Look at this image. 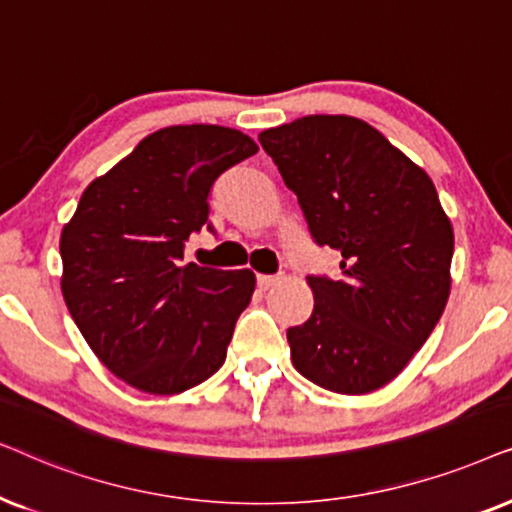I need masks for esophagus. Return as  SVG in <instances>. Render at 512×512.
Returning a JSON list of instances; mask_svg holds the SVG:
<instances>
[{
	"label": "esophagus",
	"mask_w": 512,
	"mask_h": 512,
	"mask_svg": "<svg viewBox=\"0 0 512 512\" xmlns=\"http://www.w3.org/2000/svg\"><path fill=\"white\" fill-rule=\"evenodd\" d=\"M276 283H281V276H264V274L257 276V285H260L262 290H269V288H274Z\"/></svg>",
	"instance_id": "34e87169"
}]
</instances>
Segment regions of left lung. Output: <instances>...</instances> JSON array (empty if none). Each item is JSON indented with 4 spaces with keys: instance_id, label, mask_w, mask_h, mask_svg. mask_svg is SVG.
I'll use <instances>...</instances> for the list:
<instances>
[{
    "instance_id": "1",
    "label": "left lung",
    "mask_w": 512,
    "mask_h": 512,
    "mask_svg": "<svg viewBox=\"0 0 512 512\" xmlns=\"http://www.w3.org/2000/svg\"><path fill=\"white\" fill-rule=\"evenodd\" d=\"M260 142L316 243L342 252V281L306 278L313 313L288 330L292 365L327 391H377L424 346L452 288L454 229L433 180L346 114L267 128Z\"/></svg>"
}]
</instances>
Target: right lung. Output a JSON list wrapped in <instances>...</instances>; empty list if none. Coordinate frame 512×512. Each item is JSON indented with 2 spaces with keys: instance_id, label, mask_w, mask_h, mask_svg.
<instances>
[{
  "instance_id": "add662e5",
  "label": "right lung",
  "mask_w": 512,
  "mask_h": 512,
  "mask_svg": "<svg viewBox=\"0 0 512 512\" xmlns=\"http://www.w3.org/2000/svg\"><path fill=\"white\" fill-rule=\"evenodd\" d=\"M257 149L227 126L161 128L95 177L63 227L67 309L100 363L128 386L185 393L227 358L255 274L180 262L189 234L208 222L213 182Z\"/></svg>"
}]
</instances>
